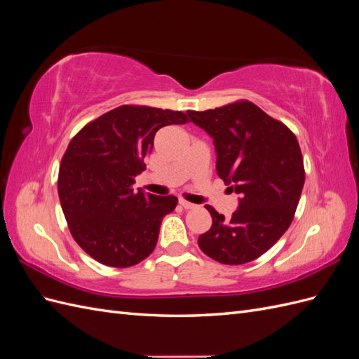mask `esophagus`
Listing matches in <instances>:
<instances>
[{"mask_svg":"<svg viewBox=\"0 0 359 359\" xmlns=\"http://www.w3.org/2000/svg\"><path fill=\"white\" fill-rule=\"evenodd\" d=\"M180 205L182 206L184 210H191V208H194L193 203H190V202H187V201H184V199H180Z\"/></svg>","mask_w":359,"mask_h":359,"instance_id":"1","label":"esophagus"}]
</instances>
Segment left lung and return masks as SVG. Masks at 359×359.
I'll use <instances>...</instances> for the list:
<instances>
[{"label":"left lung","mask_w":359,"mask_h":359,"mask_svg":"<svg viewBox=\"0 0 359 359\" xmlns=\"http://www.w3.org/2000/svg\"><path fill=\"white\" fill-rule=\"evenodd\" d=\"M187 115L212 137L217 173L240 194L231 219L206 205L212 226L198 244L220 264L252 262L280 240L297 211L306 181L298 140L252 102Z\"/></svg>","instance_id":"1"}]
</instances>
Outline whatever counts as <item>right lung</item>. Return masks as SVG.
Here are the masks:
<instances>
[{"instance_id":"add662e5","label":"right lung","mask_w":359,"mask_h":359,"mask_svg":"<svg viewBox=\"0 0 359 359\" xmlns=\"http://www.w3.org/2000/svg\"><path fill=\"white\" fill-rule=\"evenodd\" d=\"M187 121L180 111L124 104L70 140L58 173L60 202L74 241L97 262L127 268L153 253L163 217L178 199L132 186L158 130Z\"/></svg>"}]
</instances>
